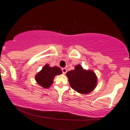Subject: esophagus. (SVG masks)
<instances>
[{
	"label": "esophagus",
	"mask_w": 130,
	"mask_h": 130,
	"mask_svg": "<svg viewBox=\"0 0 130 130\" xmlns=\"http://www.w3.org/2000/svg\"><path fill=\"white\" fill-rule=\"evenodd\" d=\"M62 71L63 74H64V75H65V74L67 73V68H62Z\"/></svg>",
	"instance_id": "1"
}]
</instances>
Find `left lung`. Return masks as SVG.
<instances>
[{"mask_svg":"<svg viewBox=\"0 0 130 130\" xmlns=\"http://www.w3.org/2000/svg\"><path fill=\"white\" fill-rule=\"evenodd\" d=\"M71 88L81 94H88L94 89L97 85V76L92 70H86L80 65L75 70L67 73Z\"/></svg>","mask_w":130,"mask_h":130,"instance_id":"1","label":"left lung"}]
</instances>
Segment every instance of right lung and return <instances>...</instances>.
I'll return each instance as SVG.
<instances>
[{
    "mask_svg": "<svg viewBox=\"0 0 130 130\" xmlns=\"http://www.w3.org/2000/svg\"><path fill=\"white\" fill-rule=\"evenodd\" d=\"M62 73V70L59 67L56 66L51 67L48 64H47L39 73L36 74L35 79L38 85L42 88H48L53 83L54 77Z\"/></svg>",
    "mask_w": 130,
    "mask_h": 130,
    "instance_id": "right-lung-1",
    "label": "right lung"
}]
</instances>
